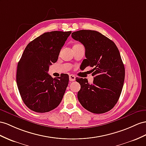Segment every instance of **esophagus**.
<instances>
[{"label":"esophagus","mask_w":146,"mask_h":146,"mask_svg":"<svg viewBox=\"0 0 146 146\" xmlns=\"http://www.w3.org/2000/svg\"><path fill=\"white\" fill-rule=\"evenodd\" d=\"M69 80L70 81H74L76 80V76L73 75V74H70L69 76Z\"/></svg>","instance_id":"34e87169"}]
</instances>
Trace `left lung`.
<instances>
[{"label": "left lung", "instance_id": "8db88e82", "mask_svg": "<svg viewBox=\"0 0 146 146\" xmlns=\"http://www.w3.org/2000/svg\"><path fill=\"white\" fill-rule=\"evenodd\" d=\"M72 37L84 45V68L92 67V84L86 78L76 81L81 85L78 99L85 109L94 113H104L113 109L120 96L125 70L115 44L101 33L92 30L72 33Z\"/></svg>", "mask_w": 146, "mask_h": 146}]
</instances>
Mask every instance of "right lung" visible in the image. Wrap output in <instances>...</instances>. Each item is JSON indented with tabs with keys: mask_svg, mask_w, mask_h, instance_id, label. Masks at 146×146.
<instances>
[{
	"mask_svg": "<svg viewBox=\"0 0 146 146\" xmlns=\"http://www.w3.org/2000/svg\"><path fill=\"white\" fill-rule=\"evenodd\" d=\"M71 33H45L26 47L18 63L17 83L22 100L30 110L45 113L54 110L61 102L69 76L62 74L53 79L47 72L49 66L57 61Z\"/></svg>",
	"mask_w": 146,
	"mask_h": 146,
	"instance_id": "add662e5",
	"label": "right lung"
}]
</instances>
